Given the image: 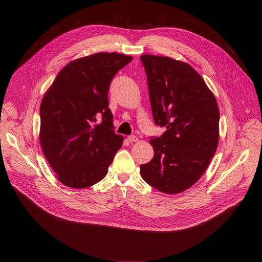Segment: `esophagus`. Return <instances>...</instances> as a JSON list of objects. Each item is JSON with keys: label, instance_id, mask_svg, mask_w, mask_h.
Masks as SVG:
<instances>
[{"label": "esophagus", "instance_id": "1", "mask_svg": "<svg viewBox=\"0 0 262 262\" xmlns=\"http://www.w3.org/2000/svg\"><path fill=\"white\" fill-rule=\"evenodd\" d=\"M127 140L130 142V143H134V142H138L139 141V138L137 136H128L127 137Z\"/></svg>", "mask_w": 262, "mask_h": 262}]
</instances>
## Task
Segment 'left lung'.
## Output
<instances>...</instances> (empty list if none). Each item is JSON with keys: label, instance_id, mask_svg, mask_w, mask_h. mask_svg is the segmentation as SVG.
Returning a JSON list of instances; mask_svg holds the SVG:
<instances>
[{"label": "left lung", "instance_id": "8db88e82", "mask_svg": "<svg viewBox=\"0 0 262 262\" xmlns=\"http://www.w3.org/2000/svg\"><path fill=\"white\" fill-rule=\"evenodd\" d=\"M156 125L151 137L154 159L140 166L142 178L152 188L178 194L203 175L219 142L220 113L214 95L189 64L169 57L141 56Z\"/></svg>", "mask_w": 262, "mask_h": 262}]
</instances>
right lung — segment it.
<instances>
[{
  "label": "right lung",
  "mask_w": 262,
  "mask_h": 262,
  "mask_svg": "<svg viewBox=\"0 0 262 262\" xmlns=\"http://www.w3.org/2000/svg\"><path fill=\"white\" fill-rule=\"evenodd\" d=\"M132 60L98 53L72 61L58 73L41 101L42 150L58 179L69 188L85 189L100 181L122 146L107 94L115 74Z\"/></svg>",
  "instance_id": "obj_1"
}]
</instances>
